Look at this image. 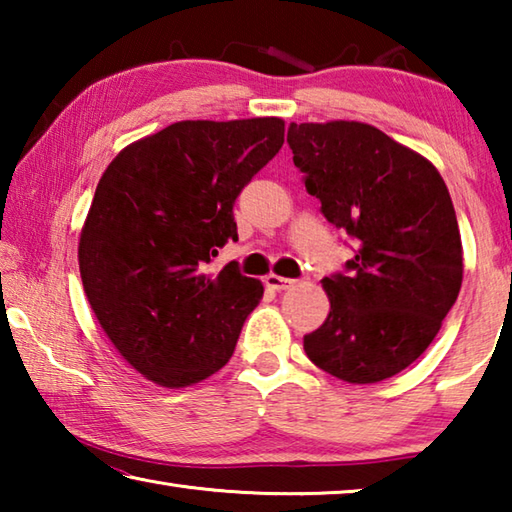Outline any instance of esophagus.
Segmentation results:
<instances>
[{
  "label": "esophagus",
  "mask_w": 512,
  "mask_h": 512,
  "mask_svg": "<svg viewBox=\"0 0 512 512\" xmlns=\"http://www.w3.org/2000/svg\"><path fill=\"white\" fill-rule=\"evenodd\" d=\"M264 284L273 291H284V289H291L293 284H296V280H289V277H280V275L271 273V275L264 277Z\"/></svg>",
  "instance_id": "obj_1"
}]
</instances>
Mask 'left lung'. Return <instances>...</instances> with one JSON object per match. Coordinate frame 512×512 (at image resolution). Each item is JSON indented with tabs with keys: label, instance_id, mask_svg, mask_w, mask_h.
<instances>
[{
	"label": "left lung",
	"instance_id": "left-lung-1",
	"mask_svg": "<svg viewBox=\"0 0 512 512\" xmlns=\"http://www.w3.org/2000/svg\"><path fill=\"white\" fill-rule=\"evenodd\" d=\"M287 142L329 223L357 244L323 277L329 314L307 357L348 384L402 372L436 339L463 282L456 212L438 169L361 121L291 124Z\"/></svg>",
	"mask_w": 512,
	"mask_h": 512
}]
</instances>
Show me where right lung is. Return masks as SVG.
I'll list each match as a JSON object with an SVG mask.
<instances>
[{
	"label": "right lung",
	"mask_w": 512,
	"mask_h": 512,
	"mask_svg": "<svg viewBox=\"0 0 512 512\" xmlns=\"http://www.w3.org/2000/svg\"><path fill=\"white\" fill-rule=\"evenodd\" d=\"M284 144L280 117L176 121L117 153L79 239L83 291L117 352L164 388L219 372L262 282L237 262L207 271L228 239L232 207Z\"/></svg>",
	"instance_id": "1"
}]
</instances>
